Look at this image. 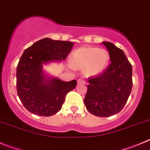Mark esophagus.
<instances>
[{"instance_id":"obj_1","label":"esophagus","mask_w":150,"mask_h":150,"mask_svg":"<svg viewBox=\"0 0 150 150\" xmlns=\"http://www.w3.org/2000/svg\"><path fill=\"white\" fill-rule=\"evenodd\" d=\"M77 82L78 84H85V81L83 79H81V78L80 79H78Z\"/></svg>"}]
</instances>
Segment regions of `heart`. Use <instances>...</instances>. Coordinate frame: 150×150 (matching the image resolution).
Returning <instances> with one entry per match:
<instances>
[{
	"label": "heart",
	"mask_w": 150,
	"mask_h": 150,
	"mask_svg": "<svg viewBox=\"0 0 150 150\" xmlns=\"http://www.w3.org/2000/svg\"><path fill=\"white\" fill-rule=\"evenodd\" d=\"M110 55L105 49L92 47H81L73 52L71 65L74 68L83 69L86 76H96L106 69Z\"/></svg>",
	"instance_id": "1"
}]
</instances>
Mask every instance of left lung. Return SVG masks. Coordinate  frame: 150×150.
I'll use <instances>...</instances> for the list:
<instances>
[{"mask_svg": "<svg viewBox=\"0 0 150 150\" xmlns=\"http://www.w3.org/2000/svg\"><path fill=\"white\" fill-rule=\"evenodd\" d=\"M111 62L101 74L88 78L84 103L94 115L108 117L120 112L127 102L132 87V65L121 48L103 42Z\"/></svg>", "mask_w": 150, "mask_h": 150, "instance_id": "obj_1", "label": "left lung"}]
</instances>
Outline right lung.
Listing matches in <instances>:
<instances>
[{
  "instance_id": "1",
  "label": "right lung",
  "mask_w": 150,
  "mask_h": 150,
  "mask_svg": "<svg viewBox=\"0 0 150 150\" xmlns=\"http://www.w3.org/2000/svg\"><path fill=\"white\" fill-rule=\"evenodd\" d=\"M73 45L68 41L44 38L24 51L17 66V92L30 112L40 116L54 115L62 108L67 93L75 88V79H47L42 71V64L65 60Z\"/></svg>"
}]
</instances>
